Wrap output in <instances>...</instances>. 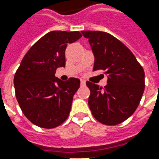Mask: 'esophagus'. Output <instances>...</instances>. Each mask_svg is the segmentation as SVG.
<instances>
[{"label": "esophagus", "mask_w": 159, "mask_h": 159, "mask_svg": "<svg viewBox=\"0 0 159 159\" xmlns=\"http://www.w3.org/2000/svg\"><path fill=\"white\" fill-rule=\"evenodd\" d=\"M85 84H86V81L83 79H81V85L82 86H85Z\"/></svg>", "instance_id": "esophagus-1"}]
</instances>
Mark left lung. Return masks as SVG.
Instances as JSON below:
<instances>
[{
	"instance_id": "8db88e82",
	"label": "left lung",
	"mask_w": 159,
	"mask_h": 159,
	"mask_svg": "<svg viewBox=\"0 0 159 159\" xmlns=\"http://www.w3.org/2000/svg\"><path fill=\"white\" fill-rule=\"evenodd\" d=\"M94 56L93 70L108 74L106 86L87 82L90 89L89 107L95 119L117 125L128 119L140 104L145 89V72L126 46L103 31H82Z\"/></svg>"
}]
</instances>
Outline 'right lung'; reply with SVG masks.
Returning <instances> with one entry per match:
<instances>
[{
	"instance_id": "1",
	"label": "right lung",
	"mask_w": 159,
	"mask_h": 159,
	"mask_svg": "<svg viewBox=\"0 0 159 159\" xmlns=\"http://www.w3.org/2000/svg\"><path fill=\"white\" fill-rule=\"evenodd\" d=\"M79 31L47 33L26 52L14 76L17 100L23 113L35 125L52 129L68 117L78 78L61 81L56 70L66 66L68 43L79 39Z\"/></svg>"
}]
</instances>
